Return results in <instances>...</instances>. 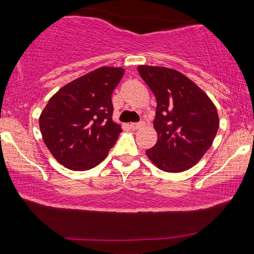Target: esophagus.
Masks as SVG:
<instances>
[{"instance_id": "esophagus-1", "label": "esophagus", "mask_w": 254, "mask_h": 254, "mask_svg": "<svg viewBox=\"0 0 254 254\" xmlns=\"http://www.w3.org/2000/svg\"><path fill=\"white\" fill-rule=\"evenodd\" d=\"M143 127V123H131L130 124V127L132 128V130H139V128H141Z\"/></svg>"}]
</instances>
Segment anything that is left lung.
<instances>
[{
    "label": "left lung",
    "mask_w": 254,
    "mask_h": 254,
    "mask_svg": "<svg viewBox=\"0 0 254 254\" xmlns=\"http://www.w3.org/2000/svg\"><path fill=\"white\" fill-rule=\"evenodd\" d=\"M137 71L157 100L153 127L158 141L145 153L167 173L191 168L207 152L217 133L220 120L214 103L177 70L141 65Z\"/></svg>",
    "instance_id": "obj_1"
}]
</instances>
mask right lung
Instances as JSON below:
<instances>
[{"label":"right lung","mask_w":254,"mask_h":254,"mask_svg":"<svg viewBox=\"0 0 254 254\" xmlns=\"http://www.w3.org/2000/svg\"><path fill=\"white\" fill-rule=\"evenodd\" d=\"M123 75L120 67L98 68L60 88L41 112L44 142L66 168H94L117 142L122 128L112 120V93Z\"/></svg>","instance_id":"obj_1"}]
</instances>
